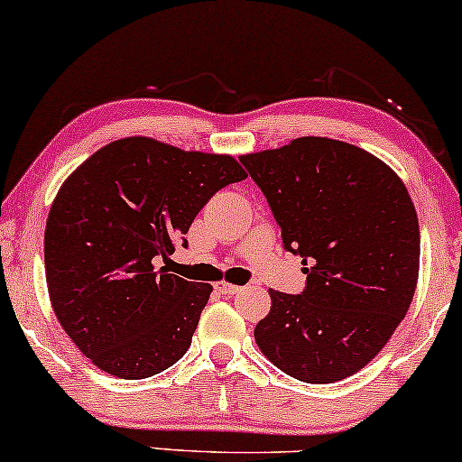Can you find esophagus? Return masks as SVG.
<instances>
[{"label": "esophagus", "instance_id": "obj_1", "mask_svg": "<svg viewBox=\"0 0 462 462\" xmlns=\"http://www.w3.org/2000/svg\"><path fill=\"white\" fill-rule=\"evenodd\" d=\"M214 288H217L218 292H223V294L239 292V286H236V283H229V282H217V283H214Z\"/></svg>", "mask_w": 462, "mask_h": 462}]
</instances>
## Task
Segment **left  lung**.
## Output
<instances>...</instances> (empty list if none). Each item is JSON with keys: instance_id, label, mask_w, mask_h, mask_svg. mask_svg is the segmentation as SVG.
Wrapping results in <instances>:
<instances>
[{"instance_id": "8db88e82", "label": "left lung", "mask_w": 462, "mask_h": 462, "mask_svg": "<svg viewBox=\"0 0 462 462\" xmlns=\"http://www.w3.org/2000/svg\"><path fill=\"white\" fill-rule=\"evenodd\" d=\"M282 226L283 248L307 264L300 294L269 290L258 349L302 383L356 374L406 318L420 263L419 218L387 163L324 136L239 157Z\"/></svg>"}]
</instances>
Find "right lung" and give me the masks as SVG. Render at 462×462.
<instances>
[{
	"mask_svg": "<svg viewBox=\"0 0 462 462\" xmlns=\"http://www.w3.org/2000/svg\"><path fill=\"white\" fill-rule=\"evenodd\" d=\"M245 176L231 155L128 136L62 182L43 236L50 302L97 368L136 381L185 356L212 286L155 263L187 245L182 236L218 189Z\"/></svg>",
	"mask_w": 462,
	"mask_h": 462,
	"instance_id": "right-lung-1",
	"label": "right lung"
}]
</instances>
